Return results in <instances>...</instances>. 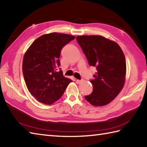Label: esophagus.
<instances>
[{"label": "esophagus", "instance_id": "1", "mask_svg": "<svg viewBox=\"0 0 147 147\" xmlns=\"http://www.w3.org/2000/svg\"><path fill=\"white\" fill-rule=\"evenodd\" d=\"M83 82V80L82 79V80H76V83H78V84H80V83H81Z\"/></svg>", "mask_w": 147, "mask_h": 147}]
</instances>
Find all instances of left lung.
Returning <instances> with one entry per match:
<instances>
[{
  "label": "left lung",
  "mask_w": 147,
  "mask_h": 147,
  "mask_svg": "<svg viewBox=\"0 0 147 147\" xmlns=\"http://www.w3.org/2000/svg\"><path fill=\"white\" fill-rule=\"evenodd\" d=\"M90 65L96 68L90 80L93 91L85 98L94 106H102L112 101L125 83L126 62L124 54L115 42L100 36L76 37Z\"/></svg>",
  "instance_id": "obj_1"
}]
</instances>
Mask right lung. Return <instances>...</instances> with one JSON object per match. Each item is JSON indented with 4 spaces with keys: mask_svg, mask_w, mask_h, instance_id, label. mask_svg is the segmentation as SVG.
<instances>
[{
    "mask_svg": "<svg viewBox=\"0 0 147 147\" xmlns=\"http://www.w3.org/2000/svg\"><path fill=\"white\" fill-rule=\"evenodd\" d=\"M74 38L56 32L45 34L24 55L22 70L26 85L32 96L43 104L51 105L59 99L73 82L63 75L59 58L62 48Z\"/></svg>",
    "mask_w": 147,
    "mask_h": 147,
    "instance_id": "obj_1",
    "label": "right lung"
}]
</instances>
